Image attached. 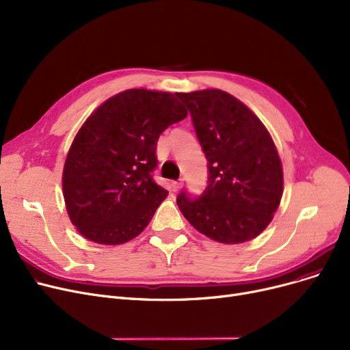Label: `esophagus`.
Here are the masks:
<instances>
[{"mask_svg": "<svg viewBox=\"0 0 350 350\" xmlns=\"http://www.w3.org/2000/svg\"><path fill=\"white\" fill-rule=\"evenodd\" d=\"M183 186V180H177V181H170V190L172 191H178Z\"/></svg>", "mask_w": 350, "mask_h": 350, "instance_id": "obj_1", "label": "esophagus"}]
</instances>
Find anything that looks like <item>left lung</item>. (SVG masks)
I'll list each match as a JSON object with an SVG mask.
<instances>
[{
    "label": "left lung",
    "mask_w": 350,
    "mask_h": 350,
    "mask_svg": "<svg viewBox=\"0 0 350 350\" xmlns=\"http://www.w3.org/2000/svg\"><path fill=\"white\" fill-rule=\"evenodd\" d=\"M190 111L207 159V187L193 199L177 196L189 223L204 236L226 243L249 241L273 219L283 194L280 157L256 114L221 90L176 94Z\"/></svg>",
    "instance_id": "8db88e82"
}]
</instances>
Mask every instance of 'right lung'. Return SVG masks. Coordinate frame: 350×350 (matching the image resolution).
Listing matches in <instances>:
<instances>
[{
    "label": "right lung",
    "mask_w": 350,
    "mask_h": 350,
    "mask_svg": "<svg viewBox=\"0 0 350 350\" xmlns=\"http://www.w3.org/2000/svg\"><path fill=\"white\" fill-rule=\"evenodd\" d=\"M174 94L133 88L91 114L70 147L63 191L71 223L98 245L139 236L169 194L153 180L160 134L186 118Z\"/></svg>",
    "instance_id": "1"
}]
</instances>
